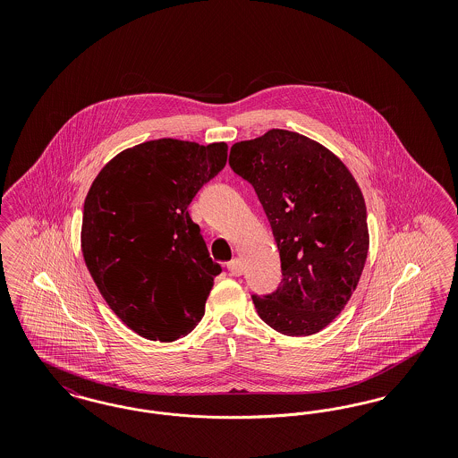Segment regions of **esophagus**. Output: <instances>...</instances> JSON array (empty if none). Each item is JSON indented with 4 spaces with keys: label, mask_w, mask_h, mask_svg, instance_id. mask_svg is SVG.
I'll return each mask as SVG.
<instances>
[{
    "label": "esophagus",
    "mask_w": 458,
    "mask_h": 458,
    "mask_svg": "<svg viewBox=\"0 0 458 458\" xmlns=\"http://www.w3.org/2000/svg\"><path fill=\"white\" fill-rule=\"evenodd\" d=\"M226 267H228V271H230V275H232V276H240V275H242V271H243V267H242V261H240L239 258H233L232 261L226 264Z\"/></svg>",
    "instance_id": "esophagus-1"
}]
</instances>
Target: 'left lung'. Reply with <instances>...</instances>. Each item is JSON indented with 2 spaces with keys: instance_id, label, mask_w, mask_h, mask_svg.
Here are the masks:
<instances>
[{
  "instance_id": "1",
  "label": "left lung",
  "mask_w": 458,
  "mask_h": 458,
  "mask_svg": "<svg viewBox=\"0 0 458 458\" xmlns=\"http://www.w3.org/2000/svg\"><path fill=\"white\" fill-rule=\"evenodd\" d=\"M230 166L254 187L280 250L282 284L252 295L259 318L288 336L321 331L349 302L368 259L355 178L325 146L282 129L233 144Z\"/></svg>"
}]
</instances>
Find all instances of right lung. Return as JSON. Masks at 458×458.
I'll return each mask as SVG.
<instances>
[{
	"instance_id": "add662e5",
	"label": "right lung",
	"mask_w": 458,
	"mask_h": 458,
	"mask_svg": "<svg viewBox=\"0 0 458 458\" xmlns=\"http://www.w3.org/2000/svg\"><path fill=\"white\" fill-rule=\"evenodd\" d=\"M228 146L157 139L116 154L89 189L82 254L111 310L148 340L174 342L204 316L221 273L189 204Z\"/></svg>"
}]
</instances>
